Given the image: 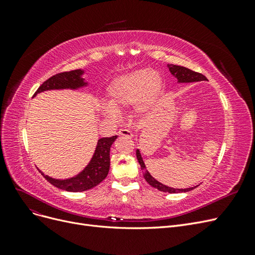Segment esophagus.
<instances>
[{
	"label": "esophagus",
	"mask_w": 255,
	"mask_h": 255,
	"mask_svg": "<svg viewBox=\"0 0 255 255\" xmlns=\"http://www.w3.org/2000/svg\"><path fill=\"white\" fill-rule=\"evenodd\" d=\"M119 135L120 136H125V137H128V138H132L133 137V133L132 130H129L128 128H121L119 130Z\"/></svg>",
	"instance_id": "obj_1"
}]
</instances>
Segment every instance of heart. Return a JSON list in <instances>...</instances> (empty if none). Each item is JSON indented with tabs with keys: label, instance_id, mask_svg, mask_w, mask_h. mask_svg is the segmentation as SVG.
I'll return each instance as SVG.
<instances>
[{
	"label": "heart",
	"instance_id": "1",
	"mask_svg": "<svg viewBox=\"0 0 255 255\" xmlns=\"http://www.w3.org/2000/svg\"><path fill=\"white\" fill-rule=\"evenodd\" d=\"M163 90L161 74L153 69H137L121 74L106 87L107 102H101L99 111L105 118L114 119L118 112L133 105L136 116L148 115Z\"/></svg>",
	"mask_w": 255,
	"mask_h": 255
}]
</instances>
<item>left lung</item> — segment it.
I'll return each mask as SVG.
<instances>
[{"instance_id": "left-lung-1", "label": "left lung", "mask_w": 255, "mask_h": 255, "mask_svg": "<svg viewBox=\"0 0 255 255\" xmlns=\"http://www.w3.org/2000/svg\"><path fill=\"white\" fill-rule=\"evenodd\" d=\"M167 68L169 69V71L176 79V83L177 84H188V83H196V82H201V81H207V79L205 76L201 73L195 72L192 70H189L188 68H185L182 66H176V65H167ZM136 156L138 159V163H139L141 170H142V174L143 177L145 179V181L148 182L152 187L156 188L160 191L164 192H169V194H179V192H187L190 191L192 189H195L197 186L195 187H190V188H172L169 187L167 185L161 184L160 182H158L157 180L154 179V177L150 174V172L146 170V167L144 165V161L142 159L140 150L137 149L136 150Z\"/></svg>"}]
</instances>
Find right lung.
<instances>
[{"label": "right lung", "mask_w": 255, "mask_h": 255, "mask_svg": "<svg viewBox=\"0 0 255 255\" xmlns=\"http://www.w3.org/2000/svg\"><path fill=\"white\" fill-rule=\"evenodd\" d=\"M86 69H75L72 71L58 73L53 75L48 81H45L38 88L34 97L38 94L50 90H80L87 88L89 83L84 78ZM117 135L112 137L100 138L96 145V150L92 154L89 163L81 172L68 179H55V177L44 174L41 170V174L47 181L54 186L71 192H81L94 188L101 183L109 174L110 171V153L111 146L117 139Z\"/></svg>", "instance_id": "1"}]
</instances>
